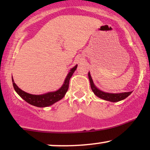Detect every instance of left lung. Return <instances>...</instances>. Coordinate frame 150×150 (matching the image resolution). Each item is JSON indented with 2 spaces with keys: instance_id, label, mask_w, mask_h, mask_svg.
I'll use <instances>...</instances> for the list:
<instances>
[{
  "instance_id": "left-lung-1",
  "label": "left lung",
  "mask_w": 150,
  "mask_h": 150,
  "mask_svg": "<svg viewBox=\"0 0 150 150\" xmlns=\"http://www.w3.org/2000/svg\"><path fill=\"white\" fill-rule=\"evenodd\" d=\"M89 76V80L90 82V86L91 89H92V92L94 93L96 96H97L98 97L101 98V99H104V100L112 101V102H116V101H119L120 100H123V99H125L126 97H128L132 92H123V93H118V94H111V93H106L102 91L99 90V89H97L95 87V85H94V82L91 77L90 73H88Z\"/></svg>"
}]
</instances>
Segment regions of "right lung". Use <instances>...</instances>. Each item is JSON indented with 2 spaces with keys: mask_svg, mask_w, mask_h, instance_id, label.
I'll use <instances>...</instances> for the list:
<instances>
[{
  "mask_svg": "<svg viewBox=\"0 0 150 150\" xmlns=\"http://www.w3.org/2000/svg\"><path fill=\"white\" fill-rule=\"evenodd\" d=\"M77 67V65H75L74 68L70 70L69 73H68L66 78H65L64 84L61 88L58 90L56 91V92H49L44 94H41V95H34V94H28V93L24 92L21 89L19 88L14 82L13 79H12L13 87H14L15 92L29 104L37 106V107H46V106H51V105L56 103V101L61 100L62 98L64 97L65 94H66L68 87H69L70 79L73 75L74 72L76 70Z\"/></svg>",
  "mask_w": 150,
  "mask_h": 150,
  "instance_id": "obj_1",
  "label": "right lung"
}]
</instances>
